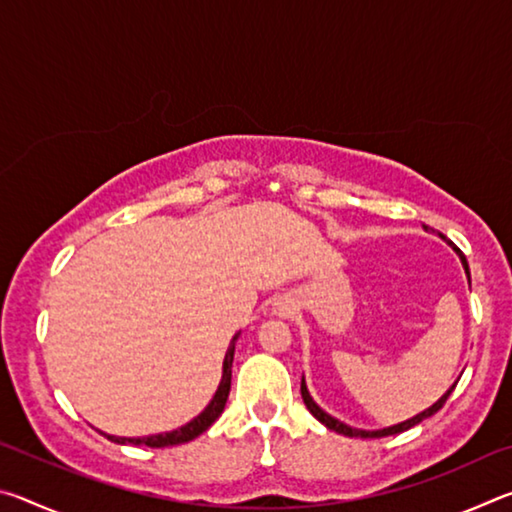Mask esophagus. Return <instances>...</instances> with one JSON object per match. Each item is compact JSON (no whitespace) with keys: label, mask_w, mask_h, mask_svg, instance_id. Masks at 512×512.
<instances>
[{"label":"esophagus","mask_w":512,"mask_h":512,"mask_svg":"<svg viewBox=\"0 0 512 512\" xmlns=\"http://www.w3.org/2000/svg\"><path fill=\"white\" fill-rule=\"evenodd\" d=\"M277 311H280V314L284 316V314H287V311H289V309H287V305H280V307H277Z\"/></svg>","instance_id":"obj_1"}]
</instances>
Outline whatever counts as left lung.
<instances>
[{
  "label": "left lung",
  "instance_id": "8db88e82",
  "mask_svg": "<svg viewBox=\"0 0 512 512\" xmlns=\"http://www.w3.org/2000/svg\"><path fill=\"white\" fill-rule=\"evenodd\" d=\"M458 255H461V253H458ZM461 262H463V266H465V273H467V277H470V271H467L465 255H461ZM454 386H456V384H454ZM454 386L449 388V391H447L443 397H440V400H438L436 404L429 406L427 411L418 413V415H415V418H411V420H406V422L395 424V427L379 429V431H363V429H352V427H348V424H343V422H339V420H336V418H332V415L325 413V411L320 409V406H318L314 400H311V395H309V391H307V384H305V379L300 381V393H302V400H305V406H307V409H309V413L314 415L316 420L323 422L327 429H332V431H336V433H343V436H350V438H384V436H393V433H402V431H406V429H411V427H415V424H420L424 418H431L433 413H438V411L443 409V406H445L447 397L452 395Z\"/></svg>",
  "mask_w": 512,
  "mask_h": 512
}]
</instances>
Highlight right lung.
Listing matches in <instances>:
<instances>
[{"label":"right lung","instance_id":"add662e5","mask_svg":"<svg viewBox=\"0 0 512 512\" xmlns=\"http://www.w3.org/2000/svg\"><path fill=\"white\" fill-rule=\"evenodd\" d=\"M239 339V334L232 339L228 352H225V361H223V377H221V384L216 388V393L212 397V402L205 406V411L201 415H196L192 422H187L185 427H180L176 431H169V433H158V436H144V438H117V436H108V433H103V436H108V440L112 443H119V445H146V447H171V445H183L189 443V440H194L201 436L203 431H207L212 427V422L219 418L225 409V402H228V395H230V381H232V359H235V343Z\"/></svg>","mask_w":512,"mask_h":512}]
</instances>
